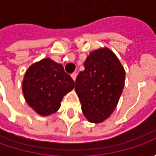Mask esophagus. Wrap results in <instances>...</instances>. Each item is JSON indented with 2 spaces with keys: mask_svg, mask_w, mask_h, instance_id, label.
Here are the masks:
<instances>
[{
  "mask_svg": "<svg viewBox=\"0 0 156 156\" xmlns=\"http://www.w3.org/2000/svg\"><path fill=\"white\" fill-rule=\"evenodd\" d=\"M76 76H77L76 73H73V74L71 75V77L73 78V80H74V81H75V79H76Z\"/></svg>",
  "mask_w": 156,
  "mask_h": 156,
  "instance_id": "obj_1",
  "label": "esophagus"
}]
</instances>
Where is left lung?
<instances>
[{"instance_id": "1", "label": "left lung", "mask_w": 156, "mask_h": 156, "mask_svg": "<svg viewBox=\"0 0 156 156\" xmlns=\"http://www.w3.org/2000/svg\"><path fill=\"white\" fill-rule=\"evenodd\" d=\"M76 77L75 92L90 122L100 123L115 110L122 93L125 71L116 55L104 48L89 54Z\"/></svg>"}]
</instances>
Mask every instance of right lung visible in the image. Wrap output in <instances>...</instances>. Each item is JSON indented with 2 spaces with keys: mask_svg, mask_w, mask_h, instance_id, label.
Here are the masks:
<instances>
[{
  "mask_svg": "<svg viewBox=\"0 0 156 156\" xmlns=\"http://www.w3.org/2000/svg\"><path fill=\"white\" fill-rule=\"evenodd\" d=\"M75 87V81L62 65L49 58L30 66L27 70L22 92L27 104L41 115L55 113L63 96Z\"/></svg>",
  "mask_w": 156,
  "mask_h": 156,
  "instance_id": "add662e5",
  "label": "right lung"
}]
</instances>
